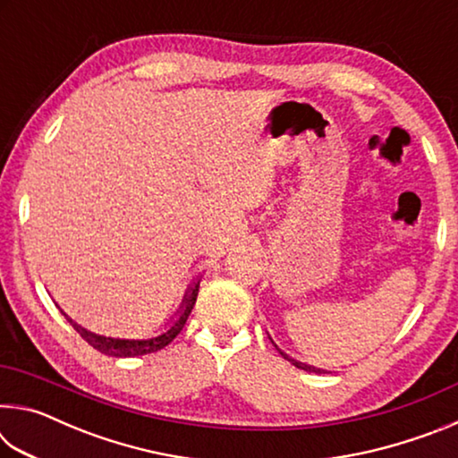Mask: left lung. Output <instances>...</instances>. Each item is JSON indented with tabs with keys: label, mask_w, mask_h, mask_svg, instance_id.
Listing matches in <instances>:
<instances>
[{
	"label": "left lung",
	"mask_w": 458,
	"mask_h": 458,
	"mask_svg": "<svg viewBox=\"0 0 458 458\" xmlns=\"http://www.w3.org/2000/svg\"><path fill=\"white\" fill-rule=\"evenodd\" d=\"M268 339H270V341H273V337H270V335H268ZM273 344H275V341H273ZM275 347H276V350H278V345H276V344H275ZM278 353H281V355H283V358H284L286 361H291V363H293V366H294V368H299V369H305V371H313V374H331V371H327V369H321V368L309 366V363H303V361L294 360V358H291V355H289V353H284L283 350H278Z\"/></svg>",
	"instance_id": "1"
}]
</instances>
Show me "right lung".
<instances>
[{"mask_svg": "<svg viewBox=\"0 0 458 458\" xmlns=\"http://www.w3.org/2000/svg\"><path fill=\"white\" fill-rule=\"evenodd\" d=\"M199 281L201 275L198 278H193L191 284L185 291L182 305L177 311L174 313V317H169V321L165 323V327L161 329L159 333H155L153 337H143V339H125V337H106V335H98L95 331H89L87 327L76 323L74 319H71L64 311L60 309V313L66 317V321L72 325V327L81 333L84 341H89V345L95 347L100 353L111 355V358H137V355H145V353H153L157 350H164L165 345L172 344L175 339L177 333L183 329L185 321L191 313L193 305H196L198 299V291H199Z\"/></svg>", "mask_w": 458, "mask_h": 458, "instance_id": "add662e5", "label": "right lung"}]
</instances>
